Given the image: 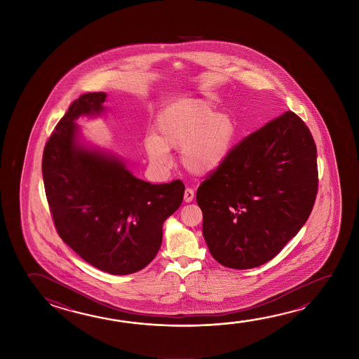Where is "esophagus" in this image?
<instances>
[{
  "label": "esophagus",
  "mask_w": 359,
  "mask_h": 359,
  "mask_svg": "<svg viewBox=\"0 0 359 359\" xmlns=\"http://www.w3.org/2000/svg\"><path fill=\"white\" fill-rule=\"evenodd\" d=\"M193 199H194V190L190 188L185 189V193H184V200H185V203H191Z\"/></svg>",
  "instance_id": "34e87169"
}]
</instances>
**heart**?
<instances>
[{
    "label": "heart",
    "instance_id": "heart-1",
    "mask_svg": "<svg viewBox=\"0 0 359 359\" xmlns=\"http://www.w3.org/2000/svg\"><path fill=\"white\" fill-rule=\"evenodd\" d=\"M156 135L147 136L145 150L153 164L165 166L170 147L182 149L180 163L193 175L212 174L229 156L236 137V123L226 114L195 99H182L168 106L156 118Z\"/></svg>",
    "mask_w": 359,
    "mask_h": 359
}]
</instances>
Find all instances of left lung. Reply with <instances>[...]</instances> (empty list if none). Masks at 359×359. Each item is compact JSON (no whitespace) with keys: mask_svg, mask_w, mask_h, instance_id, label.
Masks as SVG:
<instances>
[{"mask_svg":"<svg viewBox=\"0 0 359 359\" xmlns=\"http://www.w3.org/2000/svg\"><path fill=\"white\" fill-rule=\"evenodd\" d=\"M317 191L314 139L298 115L284 112L233 147L198 188L212 258L233 269L265 264L306 224Z\"/></svg>","mask_w":359,"mask_h":359,"instance_id":"obj_1","label":"left lung"}]
</instances>
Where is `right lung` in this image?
<instances>
[{"instance_id": "1", "label": "right lung", "mask_w": 359, "mask_h": 359, "mask_svg": "<svg viewBox=\"0 0 359 359\" xmlns=\"http://www.w3.org/2000/svg\"><path fill=\"white\" fill-rule=\"evenodd\" d=\"M105 99L88 93L71 104L43 149L42 177L60 238L88 264L126 276L159 252L163 224L179 209L185 187L144 182L118 156L80 142L75 121L100 115Z\"/></svg>"}]
</instances>
